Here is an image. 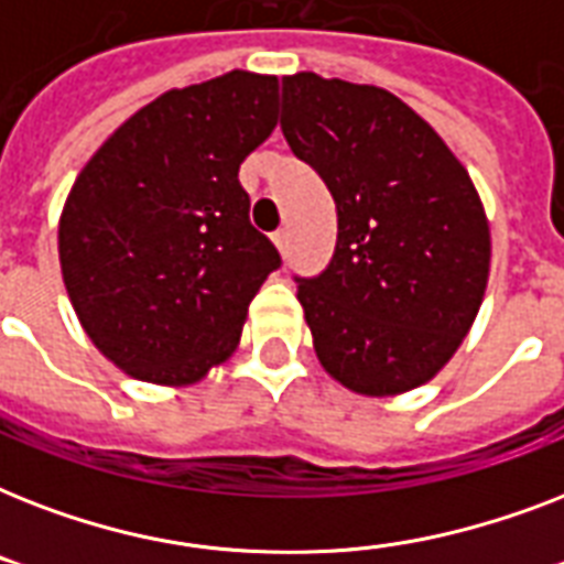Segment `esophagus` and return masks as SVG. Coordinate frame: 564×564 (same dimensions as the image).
Returning a JSON list of instances; mask_svg holds the SVG:
<instances>
[{
  "mask_svg": "<svg viewBox=\"0 0 564 564\" xmlns=\"http://www.w3.org/2000/svg\"><path fill=\"white\" fill-rule=\"evenodd\" d=\"M274 246H278V251L286 257V248H290V230H286V228L278 230V234H274Z\"/></svg>",
  "mask_w": 564,
  "mask_h": 564,
  "instance_id": "obj_1",
  "label": "esophagus"
}]
</instances>
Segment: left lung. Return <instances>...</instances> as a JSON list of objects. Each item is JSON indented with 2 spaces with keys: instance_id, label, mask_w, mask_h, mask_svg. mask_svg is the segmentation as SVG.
<instances>
[{
  "instance_id": "left-lung-1",
  "label": "left lung",
  "mask_w": 564,
  "mask_h": 564,
  "mask_svg": "<svg viewBox=\"0 0 564 564\" xmlns=\"http://www.w3.org/2000/svg\"><path fill=\"white\" fill-rule=\"evenodd\" d=\"M281 131L336 204L330 263L295 278L318 360L371 398L427 383L489 281V221L468 172L410 105L369 84L286 75Z\"/></svg>"
}]
</instances>
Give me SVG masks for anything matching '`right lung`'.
I'll return each mask as SVG.
<instances>
[{
  "label": "right lung",
  "instance_id": "right-lung-1",
  "mask_svg": "<svg viewBox=\"0 0 564 564\" xmlns=\"http://www.w3.org/2000/svg\"><path fill=\"white\" fill-rule=\"evenodd\" d=\"M278 78L234 69L122 122L61 213V272L84 330L137 380L187 386L234 354L281 265L248 219L239 163L278 126Z\"/></svg>",
  "mask_w": 564,
  "mask_h": 564
}]
</instances>
